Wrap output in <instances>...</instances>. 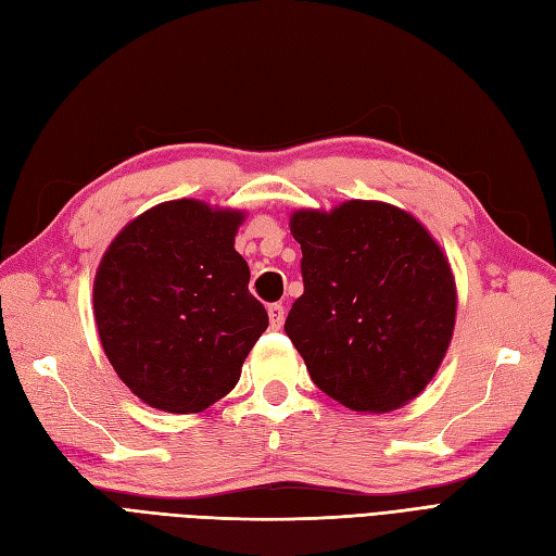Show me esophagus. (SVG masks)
Returning <instances> with one entry per match:
<instances>
[{
  "mask_svg": "<svg viewBox=\"0 0 556 556\" xmlns=\"http://www.w3.org/2000/svg\"><path fill=\"white\" fill-rule=\"evenodd\" d=\"M266 311H268V323H271V329H280L285 323V306L271 304Z\"/></svg>",
  "mask_w": 556,
  "mask_h": 556,
  "instance_id": "34e87169",
  "label": "esophagus"
}]
</instances>
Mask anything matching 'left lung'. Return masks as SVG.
Here are the masks:
<instances>
[{"mask_svg":"<svg viewBox=\"0 0 556 556\" xmlns=\"http://www.w3.org/2000/svg\"><path fill=\"white\" fill-rule=\"evenodd\" d=\"M301 294L285 333L313 382L355 413L410 403L439 371L457 319L447 255L417 217L384 201L299 208Z\"/></svg>","mask_w":556,"mask_h":556,"instance_id":"1","label":"left lung"}]
</instances>
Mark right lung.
<instances>
[{"label":"right lung","mask_w":556,"mask_h":556,"mask_svg":"<svg viewBox=\"0 0 556 556\" xmlns=\"http://www.w3.org/2000/svg\"><path fill=\"white\" fill-rule=\"evenodd\" d=\"M245 211L199 199L134 217L97 266L99 341L131 394L164 413H201L239 382L268 315L233 248Z\"/></svg>","instance_id":"1"}]
</instances>
